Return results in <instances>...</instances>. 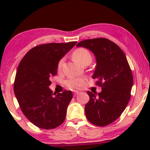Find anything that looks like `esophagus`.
I'll return each mask as SVG.
<instances>
[{
  "instance_id": "34e87169",
  "label": "esophagus",
  "mask_w": 150,
  "mask_h": 150,
  "mask_svg": "<svg viewBox=\"0 0 150 150\" xmlns=\"http://www.w3.org/2000/svg\"><path fill=\"white\" fill-rule=\"evenodd\" d=\"M79 91H74V96H76V95H78V94H79Z\"/></svg>"
}]
</instances>
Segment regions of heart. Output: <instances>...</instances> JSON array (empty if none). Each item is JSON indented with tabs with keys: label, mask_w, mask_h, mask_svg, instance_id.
<instances>
[{
	"label": "heart",
	"mask_w": 150,
	"mask_h": 150,
	"mask_svg": "<svg viewBox=\"0 0 150 150\" xmlns=\"http://www.w3.org/2000/svg\"><path fill=\"white\" fill-rule=\"evenodd\" d=\"M72 57L74 60L80 65H82L84 62H85V61H91L92 59L91 54L89 51L87 50L86 48H79L76 49V50L74 51ZM63 63V59H61V60L59 61L58 65H57V67H58L59 69H60L61 68ZM83 79H80V78H70V79H67V81H65V85H66L67 87L74 89L81 87V86L83 84Z\"/></svg>",
	"instance_id": "1"
}]
</instances>
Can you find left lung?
I'll return each mask as SVG.
<instances>
[{"label":"left lung","mask_w":150,"mask_h":150,"mask_svg":"<svg viewBox=\"0 0 150 150\" xmlns=\"http://www.w3.org/2000/svg\"><path fill=\"white\" fill-rule=\"evenodd\" d=\"M76 46L89 49L95 55L92 78L102 87L100 93L87 92L90 99L85 105L86 117L96 126H107L120 117L130 100L133 85L130 65L122 49L108 39L81 41Z\"/></svg>","instance_id":"obj_1"}]
</instances>
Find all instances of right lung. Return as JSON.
Here are the masks:
<instances>
[{
  "label": "right lung",
  "mask_w": 150,
  "mask_h": 150,
  "mask_svg": "<svg viewBox=\"0 0 150 150\" xmlns=\"http://www.w3.org/2000/svg\"><path fill=\"white\" fill-rule=\"evenodd\" d=\"M76 44L50 43L37 46L20 61L13 89L26 117L38 128L53 129L63 124L71 100V91L53 93L50 79L57 73L59 61Z\"/></svg>",
  "instance_id": "right-lung-1"
}]
</instances>
